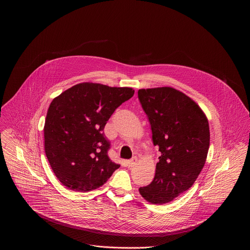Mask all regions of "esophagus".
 <instances>
[{
  "label": "esophagus",
  "mask_w": 250,
  "mask_h": 250,
  "mask_svg": "<svg viewBox=\"0 0 250 250\" xmlns=\"http://www.w3.org/2000/svg\"><path fill=\"white\" fill-rule=\"evenodd\" d=\"M136 162H137V158H136V157H132L130 160H128V161H127L128 167H132V166H134V165L136 164Z\"/></svg>",
  "instance_id": "obj_1"
}]
</instances>
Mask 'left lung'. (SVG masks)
Segmentation results:
<instances>
[{
	"label": "left lung",
	"instance_id": "8db88e82",
	"mask_svg": "<svg viewBox=\"0 0 250 250\" xmlns=\"http://www.w3.org/2000/svg\"><path fill=\"white\" fill-rule=\"evenodd\" d=\"M137 93L151 125L153 145L161 152L153 181L139 193L147 202L162 205L197 180L209 147L208 122L198 104L179 90L159 87Z\"/></svg>",
	"mask_w": 250,
	"mask_h": 250
}]
</instances>
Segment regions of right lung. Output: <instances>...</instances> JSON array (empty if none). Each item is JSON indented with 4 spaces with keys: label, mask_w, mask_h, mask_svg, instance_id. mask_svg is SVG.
I'll use <instances>...</instances> for the list:
<instances>
[{
    "label": "right lung",
    "mask_w": 250,
    "mask_h": 250,
    "mask_svg": "<svg viewBox=\"0 0 250 250\" xmlns=\"http://www.w3.org/2000/svg\"><path fill=\"white\" fill-rule=\"evenodd\" d=\"M134 90L84 82L54 98L44 124V150L57 179L67 188L89 192L104 185L120 167L108 156L103 130L115 110Z\"/></svg>",
    "instance_id": "obj_1"
}]
</instances>
